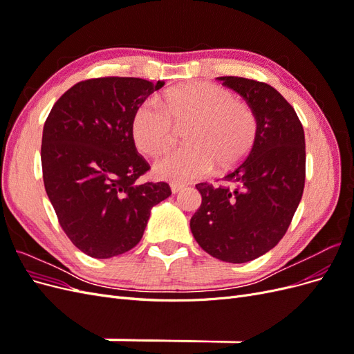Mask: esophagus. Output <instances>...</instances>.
<instances>
[{
	"mask_svg": "<svg viewBox=\"0 0 354 354\" xmlns=\"http://www.w3.org/2000/svg\"><path fill=\"white\" fill-rule=\"evenodd\" d=\"M183 189H185V185H178V183L171 185V192H173V194H178V192H181Z\"/></svg>",
	"mask_w": 354,
	"mask_h": 354,
	"instance_id": "obj_1",
	"label": "esophagus"
}]
</instances>
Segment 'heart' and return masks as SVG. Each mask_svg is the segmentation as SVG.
<instances>
[{
	"mask_svg": "<svg viewBox=\"0 0 354 354\" xmlns=\"http://www.w3.org/2000/svg\"><path fill=\"white\" fill-rule=\"evenodd\" d=\"M187 145L155 162V174L185 183L236 167L255 143L257 118L248 104L217 84L196 81L169 88L164 100L149 97L133 116V138L146 155H158L174 143L177 127H185Z\"/></svg>",
	"mask_w": 354,
	"mask_h": 354,
	"instance_id": "b5f03b06",
	"label": "heart"
}]
</instances>
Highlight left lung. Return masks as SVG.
Instances as JSON below:
<instances>
[{
  "mask_svg": "<svg viewBox=\"0 0 354 354\" xmlns=\"http://www.w3.org/2000/svg\"><path fill=\"white\" fill-rule=\"evenodd\" d=\"M241 94L257 118L250 155L214 187L199 183L202 203L190 230L203 251L226 263H248L286 233L306 180L304 130L294 108L272 85L239 77L217 78Z\"/></svg>",
  "mask_w": 354,
  "mask_h": 354,
  "instance_id": "1",
  "label": "left lung"
}]
</instances>
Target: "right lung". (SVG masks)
I'll return each mask as SVG.
<instances>
[{"label": "right lung", "instance_id": "obj_1", "mask_svg": "<svg viewBox=\"0 0 354 354\" xmlns=\"http://www.w3.org/2000/svg\"><path fill=\"white\" fill-rule=\"evenodd\" d=\"M164 81L106 77L75 84L42 130L46 192L71 242L111 259L140 242L151 209L171 195L164 181L137 183L149 164L133 138L136 109Z\"/></svg>", "mask_w": 354, "mask_h": 354}]
</instances>
